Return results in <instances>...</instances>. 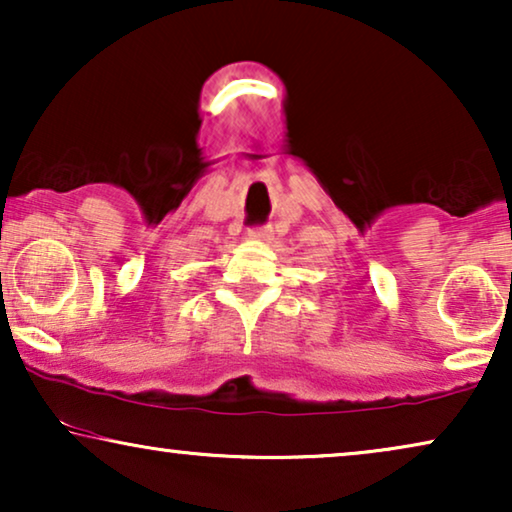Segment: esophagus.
Segmentation results:
<instances>
[{
  "instance_id": "obj_1",
  "label": "esophagus",
  "mask_w": 512,
  "mask_h": 512,
  "mask_svg": "<svg viewBox=\"0 0 512 512\" xmlns=\"http://www.w3.org/2000/svg\"><path fill=\"white\" fill-rule=\"evenodd\" d=\"M249 237H251V240H256V242H268L272 237V230L268 226L254 228V230H249Z\"/></svg>"
}]
</instances>
